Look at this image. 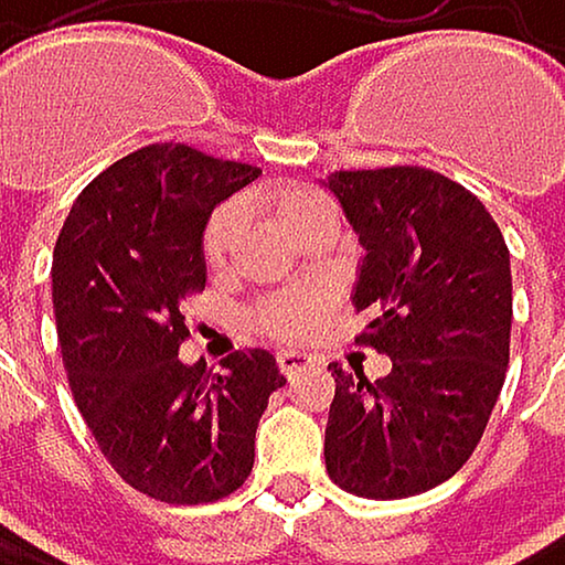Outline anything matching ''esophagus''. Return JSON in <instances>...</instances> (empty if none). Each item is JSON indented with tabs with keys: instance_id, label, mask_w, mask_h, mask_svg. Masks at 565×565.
Instances as JSON below:
<instances>
[{
	"instance_id": "obj_1",
	"label": "esophagus",
	"mask_w": 565,
	"mask_h": 565,
	"mask_svg": "<svg viewBox=\"0 0 565 565\" xmlns=\"http://www.w3.org/2000/svg\"><path fill=\"white\" fill-rule=\"evenodd\" d=\"M276 363H279V371H282L286 377H296L299 371H306V366H309V356L299 353V350H279V353H276Z\"/></svg>"
}]
</instances>
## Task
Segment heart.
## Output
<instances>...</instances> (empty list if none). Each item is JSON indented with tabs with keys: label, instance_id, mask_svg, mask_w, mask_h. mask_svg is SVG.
Masks as SVG:
<instances>
[{
	"label": "heart",
	"instance_id": "b5f03b06",
	"mask_svg": "<svg viewBox=\"0 0 565 565\" xmlns=\"http://www.w3.org/2000/svg\"><path fill=\"white\" fill-rule=\"evenodd\" d=\"M269 205L286 228H296L309 212L327 209V202L309 188H282L269 194ZM238 205H218L202 228V259L212 273H222L232 259L238 238ZM323 299L317 292H282L256 309V327L273 340H302L320 320Z\"/></svg>",
	"mask_w": 565,
	"mask_h": 565
}]
</instances>
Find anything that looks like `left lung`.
<instances>
[{"mask_svg":"<svg viewBox=\"0 0 565 565\" xmlns=\"http://www.w3.org/2000/svg\"><path fill=\"white\" fill-rule=\"evenodd\" d=\"M330 188L366 248L356 347L387 353L391 374L333 363L327 471L360 499L420 495L471 458L505 384L509 248L486 205L438 171H340Z\"/></svg>","mask_w":565,"mask_h":565,"instance_id":"8db88e82","label":"left lung"}]
</instances>
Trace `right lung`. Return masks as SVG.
<instances>
[{"label":"right lung","mask_w":565,"mask_h":565,"mask_svg":"<svg viewBox=\"0 0 565 565\" xmlns=\"http://www.w3.org/2000/svg\"><path fill=\"white\" fill-rule=\"evenodd\" d=\"M259 178L188 145H148L100 171L53 248V309L73 401L124 482L158 502L232 495L286 384L276 356L235 350L212 374L181 363L184 299L205 289L202 228Z\"/></svg>","instance_id":"add662e5"}]
</instances>
